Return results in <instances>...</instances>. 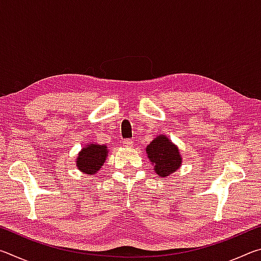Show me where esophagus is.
Masks as SVG:
<instances>
[{
  "label": "esophagus",
  "mask_w": 261,
  "mask_h": 261,
  "mask_svg": "<svg viewBox=\"0 0 261 261\" xmlns=\"http://www.w3.org/2000/svg\"><path fill=\"white\" fill-rule=\"evenodd\" d=\"M123 145H124L125 147H131L132 145H134V143H132L131 139H124V141H123Z\"/></svg>",
  "instance_id": "34e87169"
}]
</instances>
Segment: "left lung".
Listing matches in <instances>:
<instances>
[{
  "label": "left lung",
  "mask_w": 261,
  "mask_h": 261,
  "mask_svg": "<svg viewBox=\"0 0 261 261\" xmlns=\"http://www.w3.org/2000/svg\"><path fill=\"white\" fill-rule=\"evenodd\" d=\"M146 153L154 165V171L160 177H167L175 173L182 165V158L177 146L163 135L158 136L149 143Z\"/></svg>",
  "instance_id": "left-lung-1"
}]
</instances>
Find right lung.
<instances>
[{
  "instance_id": "1",
  "label": "right lung",
  "mask_w": 261,
  "mask_h": 261,
  "mask_svg": "<svg viewBox=\"0 0 261 261\" xmlns=\"http://www.w3.org/2000/svg\"><path fill=\"white\" fill-rule=\"evenodd\" d=\"M108 149L106 145L88 144L83 147L77 156L78 169L87 175L98 173L107 158Z\"/></svg>"
}]
</instances>
